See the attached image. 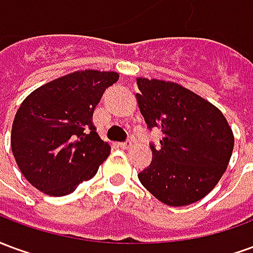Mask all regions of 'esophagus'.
<instances>
[{
    "label": "esophagus",
    "mask_w": 253,
    "mask_h": 253,
    "mask_svg": "<svg viewBox=\"0 0 253 253\" xmlns=\"http://www.w3.org/2000/svg\"><path fill=\"white\" fill-rule=\"evenodd\" d=\"M118 146H119L121 149L131 148V141H130V139H127V141H125V142H119L118 143Z\"/></svg>",
    "instance_id": "1"
}]
</instances>
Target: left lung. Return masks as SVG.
<instances>
[{
  "instance_id": "8db88e82",
  "label": "left lung",
  "mask_w": 253,
  "mask_h": 253,
  "mask_svg": "<svg viewBox=\"0 0 253 253\" xmlns=\"http://www.w3.org/2000/svg\"><path fill=\"white\" fill-rule=\"evenodd\" d=\"M138 107L149 130L163 139L150 143L152 163L138 173L143 187L168 206H187L215 187L234 146L222 112L188 89L161 80L137 78Z\"/></svg>"
}]
</instances>
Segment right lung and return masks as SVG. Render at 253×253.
<instances>
[{"label": "right lung", "instance_id": "right-lung-1", "mask_svg": "<svg viewBox=\"0 0 253 253\" xmlns=\"http://www.w3.org/2000/svg\"><path fill=\"white\" fill-rule=\"evenodd\" d=\"M115 72L84 70L57 78L21 103L12 126V152L21 173L47 195L63 196L92 179L110 154L92 115Z\"/></svg>", "mask_w": 253, "mask_h": 253}]
</instances>
